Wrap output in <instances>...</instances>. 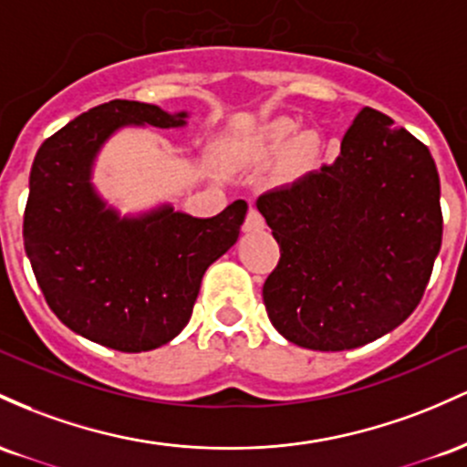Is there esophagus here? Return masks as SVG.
Masks as SVG:
<instances>
[{
    "mask_svg": "<svg viewBox=\"0 0 467 467\" xmlns=\"http://www.w3.org/2000/svg\"><path fill=\"white\" fill-rule=\"evenodd\" d=\"M243 229L244 232H262V229H265V218H262V213L258 212V209L255 207L249 209Z\"/></svg>",
    "mask_w": 467,
    "mask_h": 467,
    "instance_id": "obj_1",
    "label": "esophagus"
}]
</instances>
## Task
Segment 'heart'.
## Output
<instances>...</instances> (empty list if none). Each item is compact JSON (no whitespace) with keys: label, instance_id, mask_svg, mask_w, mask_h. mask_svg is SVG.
<instances>
[{"label":"heart","instance_id":"b5f03b06","mask_svg":"<svg viewBox=\"0 0 467 467\" xmlns=\"http://www.w3.org/2000/svg\"><path fill=\"white\" fill-rule=\"evenodd\" d=\"M296 134V120H274L260 134V150L269 156H280L286 151V170L291 174H306L317 165L319 154H322V140L316 132H304L293 141L292 136Z\"/></svg>","mask_w":467,"mask_h":467}]
</instances>
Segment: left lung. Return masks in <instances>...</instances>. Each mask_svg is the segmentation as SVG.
<instances>
[{"label": "left lung", "mask_w": 467, "mask_h": 467, "mask_svg": "<svg viewBox=\"0 0 467 467\" xmlns=\"http://www.w3.org/2000/svg\"><path fill=\"white\" fill-rule=\"evenodd\" d=\"M439 174L431 151L364 108L335 163L262 193L280 244L262 297L275 331L311 350H348L410 316L441 249Z\"/></svg>", "instance_id": "8db88e82"}]
</instances>
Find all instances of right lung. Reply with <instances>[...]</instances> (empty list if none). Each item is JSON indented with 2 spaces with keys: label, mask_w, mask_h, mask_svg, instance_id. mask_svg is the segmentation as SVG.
<instances>
[{
  "label": "right lung",
  "mask_w": 467,
  "mask_h": 467,
  "mask_svg": "<svg viewBox=\"0 0 467 467\" xmlns=\"http://www.w3.org/2000/svg\"><path fill=\"white\" fill-rule=\"evenodd\" d=\"M140 101L103 103L41 143L30 170L24 247L46 302L70 331L120 353L159 348L190 322L207 266L238 240L247 202L213 218L161 205L120 216L92 185L106 140L128 125H187Z\"/></svg>",
  "instance_id": "right-lung-1"
}]
</instances>
